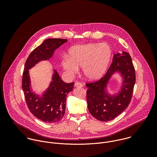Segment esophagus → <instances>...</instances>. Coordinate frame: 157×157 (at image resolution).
<instances>
[{"mask_svg":"<svg viewBox=\"0 0 157 157\" xmlns=\"http://www.w3.org/2000/svg\"><path fill=\"white\" fill-rule=\"evenodd\" d=\"M75 86L77 88H82L83 87V84L79 82H76L75 83Z\"/></svg>","mask_w":157,"mask_h":157,"instance_id":"34e87169","label":"esophagus"}]
</instances>
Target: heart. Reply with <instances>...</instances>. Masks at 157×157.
<instances>
[{
    "label": "heart",
    "mask_w": 157,
    "mask_h": 157,
    "mask_svg": "<svg viewBox=\"0 0 157 157\" xmlns=\"http://www.w3.org/2000/svg\"><path fill=\"white\" fill-rule=\"evenodd\" d=\"M111 56V48L105 43L77 45L71 48L70 56L63 57L62 64L70 75L78 72L80 67L86 78L95 80L106 72Z\"/></svg>",
    "instance_id": "obj_1"
}]
</instances>
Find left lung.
Here are the masks:
<instances>
[{"mask_svg": "<svg viewBox=\"0 0 157 157\" xmlns=\"http://www.w3.org/2000/svg\"><path fill=\"white\" fill-rule=\"evenodd\" d=\"M115 70H120L124 80L121 91L117 96L105 92V85ZM136 80L135 67L131 56L126 52L114 54L113 61L106 74L99 80L86 83L88 89L86 99L88 110L96 119L101 121L112 120L123 112L129 105Z\"/></svg>", "mask_w": 157, "mask_h": 157, "instance_id": "1", "label": "left lung"}]
</instances>
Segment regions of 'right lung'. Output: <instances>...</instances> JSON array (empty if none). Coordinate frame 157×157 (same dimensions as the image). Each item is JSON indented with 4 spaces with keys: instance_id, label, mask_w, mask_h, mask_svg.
Masks as SVG:
<instances>
[{
    "instance_id": "add662e5",
    "label": "right lung",
    "mask_w": 157,
    "mask_h": 157,
    "mask_svg": "<svg viewBox=\"0 0 157 157\" xmlns=\"http://www.w3.org/2000/svg\"><path fill=\"white\" fill-rule=\"evenodd\" d=\"M67 42L65 39H46L30 53L24 67L22 86L27 106L36 118L47 123H56L62 120L65 113L67 96L72 90L74 82H64L55 71L49 88L42 97H39L30 90L28 69L42 60L49 59L56 49Z\"/></svg>"
}]
</instances>
